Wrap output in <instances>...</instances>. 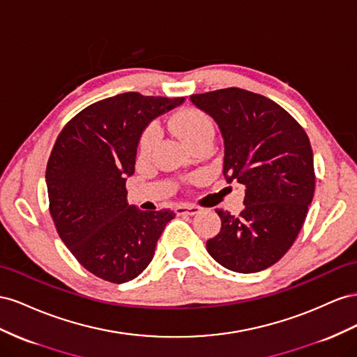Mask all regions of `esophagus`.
I'll return each mask as SVG.
<instances>
[{
  "mask_svg": "<svg viewBox=\"0 0 357 357\" xmlns=\"http://www.w3.org/2000/svg\"><path fill=\"white\" fill-rule=\"evenodd\" d=\"M176 211L179 215H184V213H187V215H196V213L200 212V208L195 205V203H182V205L176 208Z\"/></svg>",
  "mask_w": 357,
  "mask_h": 357,
  "instance_id": "esophagus-1",
  "label": "esophagus"
}]
</instances>
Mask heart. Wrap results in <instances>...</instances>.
<instances>
[{"label":"heart","instance_id":"1","mask_svg":"<svg viewBox=\"0 0 357 357\" xmlns=\"http://www.w3.org/2000/svg\"><path fill=\"white\" fill-rule=\"evenodd\" d=\"M172 128L175 135L184 142V145L188 148L191 145L200 144L213 139L215 135V127H213L212 118L205 110L199 107H185L179 110L178 114L172 118ZM158 139V128L157 126H148L139 137L137 142V152L139 155L146 157L154 148Z\"/></svg>","mask_w":357,"mask_h":357}]
</instances>
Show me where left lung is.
<instances>
[{"label": "left lung", "instance_id": "obj_1", "mask_svg": "<svg viewBox=\"0 0 357 357\" xmlns=\"http://www.w3.org/2000/svg\"><path fill=\"white\" fill-rule=\"evenodd\" d=\"M190 100L205 110L224 137L222 175L247 187L239 215L215 209L221 230L206 242L221 266L252 273L277 263L296 241L314 197L310 139L286 109L241 88Z\"/></svg>", "mask_w": 357, "mask_h": 357}]
</instances>
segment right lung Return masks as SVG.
<instances>
[{
  "mask_svg": "<svg viewBox=\"0 0 357 357\" xmlns=\"http://www.w3.org/2000/svg\"><path fill=\"white\" fill-rule=\"evenodd\" d=\"M182 101L118 94L80 110L56 137L46 166L50 217L70 252L101 280L121 284L144 272L176 215L130 206L126 181L142 131Z\"/></svg>",
  "mask_w": 357,
  "mask_h": 357,
  "instance_id": "1",
  "label": "right lung"
}]
</instances>
